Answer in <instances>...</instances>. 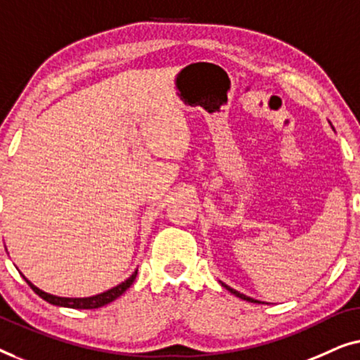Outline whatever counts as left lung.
Returning <instances> with one entry per match:
<instances>
[{"label":"left lung","instance_id":"8db88e82","mask_svg":"<svg viewBox=\"0 0 360 360\" xmlns=\"http://www.w3.org/2000/svg\"><path fill=\"white\" fill-rule=\"evenodd\" d=\"M221 285H224L226 290L229 292H231L233 295H236L238 298H241V300H246V302H251V303H264V302H261V300H256V298H251V297H248V295H245V293H240L238 290H235V288H231L230 285H226V283H224V282H220Z\"/></svg>","mask_w":360,"mask_h":360}]
</instances>
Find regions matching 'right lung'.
<instances>
[{
  "label": "right lung",
  "mask_w": 360,
  "mask_h": 360,
  "mask_svg": "<svg viewBox=\"0 0 360 360\" xmlns=\"http://www.w3.org/2000/svg\"><path fill=\"white\" fill-rule=\"evenodd\" d=\"M136 269L134 274H131L127 281L120 282L119 285H115L112 288H109V290H105L103 293H98V295H93V297H84V298H70V297H57V295H52V293H47L44 290H40L39 287H35L32 282L27 281L26 277V282L30 285V288L37 293L40 298H44L45 302L52 303V305H57V307H65V308H77V310H93V308H101L104 305H108V303L114 302L115 298H119L122 293L127 290V288L134 283L135 277H136Z\"/></svg>",
  "instance_id": "add662e5"
}]
</instances>
